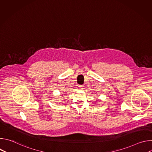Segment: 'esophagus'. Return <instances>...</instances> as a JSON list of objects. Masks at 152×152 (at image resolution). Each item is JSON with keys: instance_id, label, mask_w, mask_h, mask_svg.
<instances>
[{"instance_id": "34e87169", "label": "esophagus", "mask_w": 152, "mask_h": 152, "mask_svg": "<svg viewBox=\"0 0 152 152\" xmlns=\"http://www.w3.org/2000/svg\"><path fill=\"white\" fill-rule=\"evenodd\" d=\"M83 89V85H79V90H82Z\"/></svg>"}]
</instances>
